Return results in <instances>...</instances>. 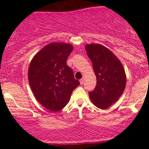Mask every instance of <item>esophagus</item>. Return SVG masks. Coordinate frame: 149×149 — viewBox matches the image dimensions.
<instances>
[{
    "label": "esophagus",
    "instance_id": "1",
    "mask_svg": "<svg viewBox=\"0 0 149 149\" xmlns=\"http://www.w3.org/2000/svg\"><path fill=\"white\" fill-rule=\"evenodd\" d=\"M80 81V84L82 85V84H83L84 82V79H81L80 81Z\"/></svg>",
    "mask_w": 149,
    "mask_h": 149
}]
</instances>
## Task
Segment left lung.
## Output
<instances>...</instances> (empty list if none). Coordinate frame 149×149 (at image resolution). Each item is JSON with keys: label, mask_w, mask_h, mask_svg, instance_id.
<instances>
[{"label": "left lung", "mask_w": 149, "mask_h": 149, "mask_svg": "<svg viewBox=\"0 0 149 149\" xmlns=\"http://www.w3.org/2000/svg\"><path fill=\"white\" fill-rule=\"evenodd\" d=\"M97 77V86L88 93L97 107L105 109L116 102L124 91L126 75L120 61L115 54L100 44L85 45Z\"/></svg>", "instance_id": "8db88e82"}]
</instances>
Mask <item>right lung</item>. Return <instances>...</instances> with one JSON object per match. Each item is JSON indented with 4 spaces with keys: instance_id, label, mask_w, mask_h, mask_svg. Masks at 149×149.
Listing matches in <instances>:
<instances>
[{
    "instance_id": "1",
    "label": "right lung",
    "mask_w": 149,
    "mask_h": 149,
    "mask_svg": "<svg viewBox=\"0 0 149 149\" xmlns=\"http://www.w3.org/2000/svg\"><path fill=\"white\" fill-rule=\"evenodd\" d=\"M73 49L68 43H49L33 57L29 67V83L33 94L53 112L65 107L80 84L66 63Z\"/></svg>"
}]
</instances>
